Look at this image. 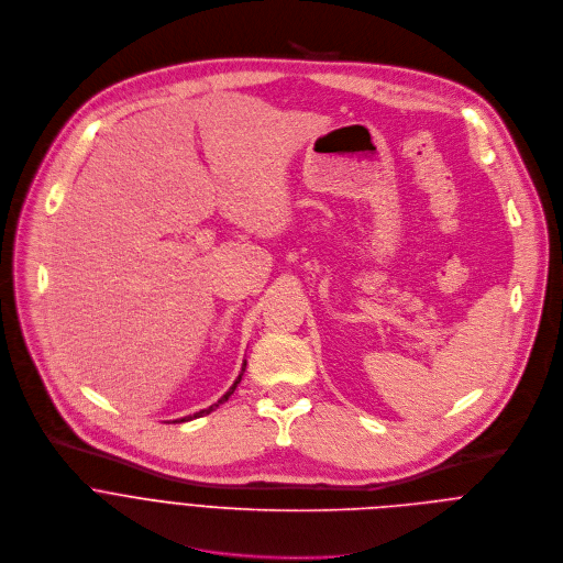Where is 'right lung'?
<instances>
[{
  "mask_svg": "<svg viewBox=\"0 0 563 563\" xmlns=\"http://www.w3.org/2000/svg\"><path fill=\"white\" fill-rule=\"evenodd\" d=\"M244 368H246V362H244ZM244 368H242V375H244ZM242 375L235 379V384L229 388V393L227 395H223L217 404H212V406H208V408H203V410H199V412H195V415H190V417H181L179 421H188V419H197V417H203V415H208V412H212L214 408H219V404H223V401H229V397L235 393V388H238V384L242 382Z\"/></svg>",
  "mask_w": 563,
  "mask_h": 563,
  "instance_id": "add662e5",
  "label": "right lung"
}]
</instances>
